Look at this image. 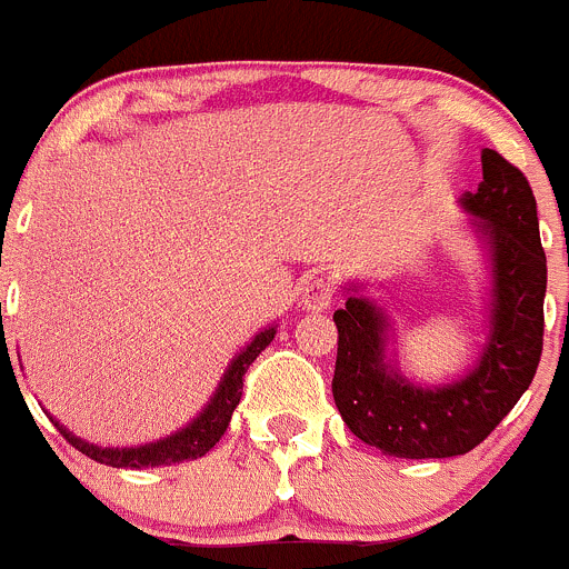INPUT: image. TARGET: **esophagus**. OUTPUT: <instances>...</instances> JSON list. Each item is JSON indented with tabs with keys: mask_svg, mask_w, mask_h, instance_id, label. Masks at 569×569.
Instances as JSON below:
<instances>
[{
	"mask_svg": "<svg viewBox=\"0 0 569 569\" xmlns=\"http://www.w3.org/2000/svg\"><path fill=\"white\" fill-rule=\"evenodd\" d=\"M332 284H329V279H323V276H312V279H307V284L301 288V307H305L307 312H323L329 305H332Z\"/></svg>",
	"mask_w": 569,
	"mask_h": 569,
	"instance_id": "esophagus-1",
	"label": "esophagus"
}]
</instances>
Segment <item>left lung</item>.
<instances>
[{"label":"left lung","instance_id":"left-lung-1","mask_svg":"<svg viewBox=\"0 0 569 569\" xmlns=\"http://www.w3.org/2000/svg\"><path fill=\"white\" fill-rule=\"evenodd\" d=\"M480 161L483 181L458 200L489 262V338L472 369L441 386L405 377L388 351L391 316L360 281L346 284V307L335 312V405L346 427L386 456H467L537 375L548 290L537 198L528 178L497 150L483 148Z\"/></svg>","mask_w":569,"mask_h":569}]
</instances>
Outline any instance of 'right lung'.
Masks as SVG:
<instances>
[{
	"label": "right lung",
	"instance_id": "1",
	"mask_svg": "<svg viewBox=\"0 0 569 569\" xmlns=\"http://www.w3.org/2000/svg\"><path fill=\"white\" fill-rule=\"evenodd\" d=\"M276 338V323L264 327L262 332H257L251 338V343L242 346L234 355V360L229 362V369L220 377L218 388L209 397V402L203 405L198 416H194L189 425H183L181 430L170 432L167 438L150 443H137V447H97L89 443L86 438L74 436L69 427H63L56 416H50L56 421V427L61 430V436L72 443L74 450H80L83 456H89L91 461L106 463V467L117 469H144V467H170V463H183L194 461V458L207 456L214 443L220 441V436L229 427L231 413L240 405L242 397V377H246L248 366L259 357V351H264V346Z\"/></svg>",
	"mask_w": 569,
	"mask_h": 569
}]
</instances>
